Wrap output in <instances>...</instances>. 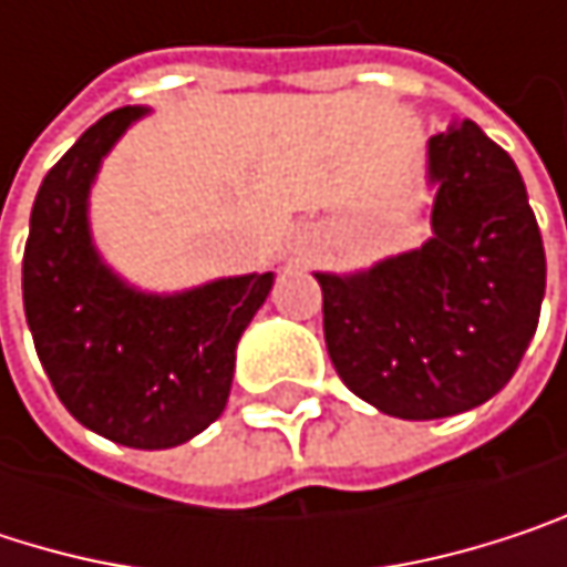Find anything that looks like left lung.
Returning <instances> with one entry per match:
<instances>
[{
    "label": "left lung",
    "instance_id": "1",
    "mask_svg": "<svg viewBox=\"0 0 567 567\" xmlns=\"http://www.w3.org/2000/svg\"><path fill=\"white\" fill-rule=\"evenodd\" d=\"M433 236L364 272H315L324 344L348 391L400 420L496 396L545 298V246L522 173L473 121L426 144Z\"/></svg>",
    "mask_w": 567,
    "mask_h": 567
}]
</instances>
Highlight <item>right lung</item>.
<instances>
[{"label": "right lung", "instance_id": "add662e5", "mask_svg": "<svg viewBox=\"0 0 567 567\" xmlns=\"http://www.w3.org/2000/svg\"><path fill=\"white\" fill-rule=\"evenodd\" d=\"M144 114H104L45 173L29 219L22 298L39 361L68 413L121 446L171 450L226 410L236 344L276 276L154 295L104 266L91 243L87 193L107 151Z\"/></svg>", "mask_w": 567, "mask_h": 567}]
</instances>
